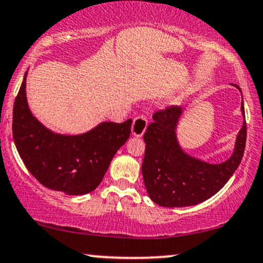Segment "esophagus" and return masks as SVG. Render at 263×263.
<instances>
[{"instance_id":"obj_1","label":"esophagus","mask_w":263,"mask_h":263,"mask_svg":"<svg viewBox=\"0 0 263 263\" xmlns=\"http://www.w3.org/2000/svg\"><path fill=\"white\" fill-rule=\"evenodd\" d=\"M147 118L143 115L137 116V118H135L134 124H132V135H134L135 137H142V136L144 135L145 129H147Z\"/></svg>"}]
</instances>
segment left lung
I'll use <instances>...</instances> for the list:
<instances>
[{
  "mask_svg": "<svg viewBox=\"0 0 263 263\" xmlns=\"http://www.w3.org/2000/svg\"><path fill=\"white\" fill-rule=\"evenodd\" d=\"M241 92L238 85H233ZM241 114L245 119L244 103ZM183 109L172 105L156 111L144 134L145 153L142 175L149 198L165 208L197 205L215 195L240 164L247 142V122L237 136L233 154L221 164H210L189 155L177 139Z\"/></svg>",
  "mask_w": 263,
  "mask_h": 263,
  "instance_id": "obj_1",
  "label": "left lung"
}]
</instances>
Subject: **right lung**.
Instances as JSON below:
<instances>
[{
  "label": "right lung",
  "instance_id": "1",
  "mask_svg": "<svg viewBox=\"0 0 263 263\" xmlns=\"http://www.w3.org/2000/svg\"><path fill=\"white\" fill-rule=\"evenodd\" d=\"M26 74L13 108V138L30 174L40 183L68 195H84L98 187L115 153L131 134L132 120L104 121L81 135L55 134L29 109Z\"/></svg>",
  "mask_w": 263,
  "mask_h": 263
}]
</instances>
